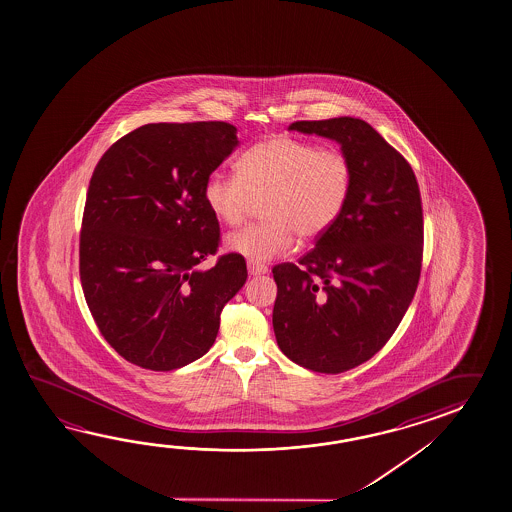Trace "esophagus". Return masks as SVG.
<instances>
[{
	"instance_id": "obj_1",
	"label": "esophagus",
	"mask_w": 512,
	"mask_h": 512,
	"mask_svg": "<svg viewBox=\"0 0 512 512\" xmlns=\"http://www.w3.org/2000/svg\"><path fill=\"white\" fill-rule=\"evenodd\" d=\"M248 271H250V275L257 277V275L268 273V266L261 264V262L248 261Z\"/></svg>"
}]
</instances>
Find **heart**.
Returning <instances> with one entry per match:
<instances>
[{
	"mask_svg": "<svg viewBox=\"0 0 512 512\" xmlns=\"http://www.w3.org/2000/svg\"><path fill=\"white\" fill-rule=\"evenodd\" d=\"M239 175L215 170L204 181V203L226 226H239L253 204L264 221L228 237V250L251 261H270L293 250L297 239H319L348 206L355 170L338 148L271 135L250 146L237 163Z\"/></svg>",
	"mask_w": 512,
	"mask_h": 512,
	"instance_id": "obj_1",
	"label": "heart"
}]
</instances>
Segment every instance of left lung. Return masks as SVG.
Instances as JSON below:
<instances>
[{
	"label": "left lung",
	"mask_w": 512,
	"mask_h": 512,
	"mask_svg": "<svg viewBox=\"0 0 512 512\" xmlns=\"http://www.w3.org/2000/svg\"><path fill=\"white\" fill-rule=\"evenodd\" d=\"M290 130L337 141L353 163L348 206L300 257L273 266V331L280 351L315 373L337 375L386 346L415 297L424 215L415 172L357 117L295 121Z\"/></svg>",
	"instance_id": "obj_1"
}]
</instances>
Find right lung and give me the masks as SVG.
I'll return each mask as SVG.
<instances>
[{
	"label": "right lung",
	"mask_w": 512,
	"mask_h": 512,
	"mask_svg": "<svg viewBox=\"0 0 512 512\" xmlns=\"http://www.w3.org/2000/svg\"><path fill=\"white\" fill-rule=\"evenodd\" d=\"M239 145L224 121L139 126L108 148L88 184L79 277L108 344L135 366L172 371L203 357L248 277L239 253L212 270L221 230L206 177Z\"/></svg>",
	"instance_id": "1"
}]
</instances>
